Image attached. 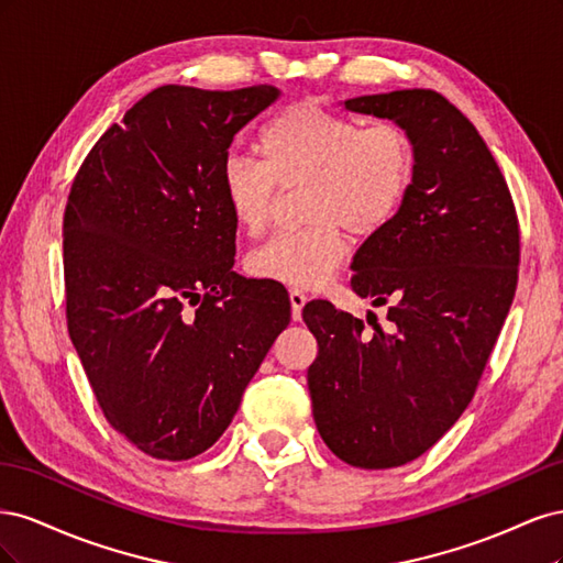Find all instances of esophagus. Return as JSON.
<instances>
[{
  "mask_svg": "<svg viewBox=\"0 0 563 563\" xmlns=\"http://www.w3.org/2000/svg\"><path fill=\"white\" fill-rule=\"evenodd\" d=\"M288 296H291V314L298 321L300 314H302L305 302H308V296H305V291H300V288H291V294H288Z\"/></svg>",
  "mask_w": 563,
  "mask_h": 563,
  "instance_id": "obj_1",
  "label": "esophagus"
}]
</instances>
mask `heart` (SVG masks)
<instances>
[{"mask_svg":"<svg viewBox=\"0 0 563 563\" xmlns=\"http://www.w3.org/2000/svg\"><path fill=\"white\" fill-rule=\"evenodd\" d=\"M263 162L225 157L220 192L236 228L265 230L279 187L305 183L308 225L275 234L246 258L249 275L300 288H319L343 265L347 230L371 236L385 230L413 180V147L395 124L364 126L347 114L298 103L261 131Z\"/></svg>","mask_w":563,"mask_h":563,"instance_id":"obj_1","label":"heart"}]
</instances>
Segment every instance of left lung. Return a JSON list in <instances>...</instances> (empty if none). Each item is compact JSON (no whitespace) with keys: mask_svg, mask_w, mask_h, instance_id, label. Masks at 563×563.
I'll use <instances>...</instances> for the list:
<instances>
[{"mask_svg":"<svg viewBox=\"0 0 563 563\" xmlns=\"http://www.w3.org/2000/svg\"><path fill=\"white\" fill-rule=\"evenodd\" d=\"M345 110L389 119L411 141L399 213L356 249L352 291L389 305L385 327L308 302L319 354L308 371L317 430L362 470L411 463L463 416L517 288L519 223L479 131L430 89L356 96Z\"/></svg>","mask_w":563,"mask_h":563,"instance_id":"1","label":"left lung"}]
</instances>
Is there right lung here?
Instances as JSON below:
<instances>
[{
    "mask_svg": "<svg viewBox=\"0 0 563 563\" xmlns=\"http://www.w3.org/2000/svg\"><path fill=\"white\" fill-rule=\"evenodd\" d=\"M279 96L150 91L100 135L67 197V331L108 422L157 460L216 444L291 321L282 284L232 272L220 192L234 133Z\"/></svg>",
    "mask_w": 563,
    "mask_h": 563,
    "instance_id": "right-lung-1",
    "label": "right lung"
}]
</instances>
